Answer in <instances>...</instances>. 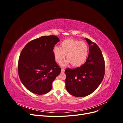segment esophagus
Returning <instances> with one entry per match:
<instances>
[{
	"label": "esophagus",
	"mask_w": 123,
	"mask_h": 123,
	"mask_svg": "<svg viewBox=\"0 0 123 123\" xmlns=\"http://www.w3.org/2000/svg\"><path fill=\"white\" fill-rule=\"evenodd\" d=\"M65 69H63V68H62V70H61V72L62 73H64V72H65Z\"/></svg>",
	"instance_id": "34e87169"
}]
</instances>
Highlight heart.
I'll use <instances>...</instances> for the list:
<instances>
[{
    "label": "heart",
    "mask_w": 123,
    "mask_h": 123,
    "mask_svg": "<svg viewBox=\"0 0 123 123\" xmlns=\"http://www.w3.org/2000/svg\"><path fill=\"white\" fill-rule=\"evenodd\" d=\"M88 52V46L85 42L71 38L63 40L61 48L55 47L53 49L54 58L58 63L62 62L67 54L68 59L62 63V66H66L70 63L74 67L81 66L87 60Z\"/></svg>",
    "instance_id": "1"
}]
</instances>
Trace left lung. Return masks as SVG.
<instances>
[{"label": "left lung", "instance_id": "left-lung-1", "mask_svg": "<svg viewBox=\"0 0 123 123\" xmlns=\"http://www.w3.org/2000/svg\"><path fill=\"white\" fill-rule=\"evenodd\" d=\"M85 39L89 46L86 62L80 67L65 70L66 89L76 97L91 94L102 83L105 75V60L101 50L95 43Z\"/></svg>", "mask_w": 123, "mask_h": 123}]
</instances>
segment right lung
<instances>
[{"mask_svg": "<svg viewBox=\"0 0 123 123\" xmlns=\"http://www.w3.org/2000/svg\"><path fill=\"white\" fill-rule=\"evenodd\" d=\"M59 42L56 36H42L29 42L22 50L18 62V72L24 86L38 95L46 94L61 73L55 61L53 49Z\"/></svg>", "mask_w": 123, "mask_h": 123, "instance_id": "1", "label": "right lung"}]
</instances>
